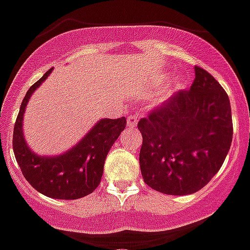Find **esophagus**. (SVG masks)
<instances>
[{
    "mask_svg": "<svg viewBox=\"0 0 250 250\" xmlns=\"http://www.w3.org/2000/svg\"><path fill=\"white\" fill-rule=\"evenodd\" d=\"M137 121H138V117L135 114H129L128 118H127V125H128L129 128L133 129L137 125Z\"/></svg>",
    "mask_w": 250,
    "mask_h": 250,
    "instance_id": "34e87169",
    "label": "esophagus"
}]
</instances>
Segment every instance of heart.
I'll use <instances>...</instances> for the list:
<instances>
[{
    "label": "heart",
    "instance_id": "heart-1",
    "mask_svg": "<svg viewBox=\"0 0 250 250\" xmlns=\"http://www.w3.org/2000/svg\"><path fill=\"white\" fill-rule=\"evenodd\" d=\"M177 81H178V83H183V81H184V76H183V75H178V76H177Z\"/></svg>",
    "mask_w": 250,
    "mask_h": 250
}]
</instances>
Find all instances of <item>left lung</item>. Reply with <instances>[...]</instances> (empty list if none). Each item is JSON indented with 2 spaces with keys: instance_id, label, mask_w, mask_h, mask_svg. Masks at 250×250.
Returning <instances> with one entry per match:
<instances>
[{
  "instance_id": "8db88e82",
  "label": "left lung",
  "mask_w": 250,
  "mask_h": 250,
  "mask_svg": "<svg viewBox=\"0 0 250 250\" xmlns=\"http://www.w3.org/2000/svg\"><path fill=\"white\" fill-rule=\"evenodd\" d=\"M189 90L179 91L138 122L145 183L171 196L196 193L222 167L232 141L230 100L201 67Z\"/></svg>"
}]
</instances>
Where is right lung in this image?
Listing matches in <instances>:
<instances>
[{
    "label": "right lung",
    "mask_w": 250,
    "mask_h": 250,
    "mask_svg": "<svg viewBox=\"0 0 250 250\" xmlns=\"http://www.w3.org/2000/svg\"><path fill=\"white\" fill-rule=\"evenodd\" d=\"M50 71L52 68L25 94L15 122L12 148L22 175L38 192L57 200H77L98 188L106 155L125 128L127 121L125 117L102 119L75 147L60 156H38L31 152L22 135V115L31 94L47 79Z\"/></svg>",
    "instance_id": "right-lung-1"
}]
</instances>
